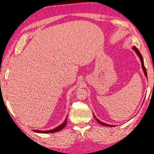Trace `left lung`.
I'll return each instance as SVG.
<instances>
[{
    "label": "left lung",
    "mask_w": 154,
    "mask_h": 154,
    "mask_svg": "<svg viewBox=\"0 0 154 154\" xmlns=\"http://www.w3.org/2000/svg\"><path fill=\"white\" fill-rule=\"evenodd\" d=\"M133 49L135 51V52L137 53V55H138V57H140V61H141V63H142V69H143V72H144V75H146V77L147 78V73H146V70L145 66H144V64L143 57H142V55H141V53H140V52L139 51V50H138L137 48L136 47H135V46H133ZM94 118L96 119V120H97V121L98 122H99V123L100 124H101L102 126H110V127L115 126L114 125H109V124H106V123H103V122H102L100 121V120L98 119L94 115Z\"/></svg>",
    "instance_id": "1"
}]
</instances>
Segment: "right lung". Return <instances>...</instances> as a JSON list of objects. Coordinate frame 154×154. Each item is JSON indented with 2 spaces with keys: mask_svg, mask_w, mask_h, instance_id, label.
Here are the masks:
<instances>
[{
  "mask_svg": "<svg viewBox=\"0 0 154 154\" xmlns=\"http://www.w3.org/2000/svg\"><path fill=\"white\" fill-rule=\"evenodd\" d=\"M66 121H67V117L66 118L65 120H64V122L62 123L61 125L58 126L56 128H54V129H52V130H48V131H39V130H33L34 132H36V133H55V132H57V131H59L62 130V129H63L64 128V126H65L66 124Z\"/></svg>",
  "mask_w": 154,
  "mask_h": 154,
  "instance_id": "1",
  "label": "right lung"
}]
</instances>
